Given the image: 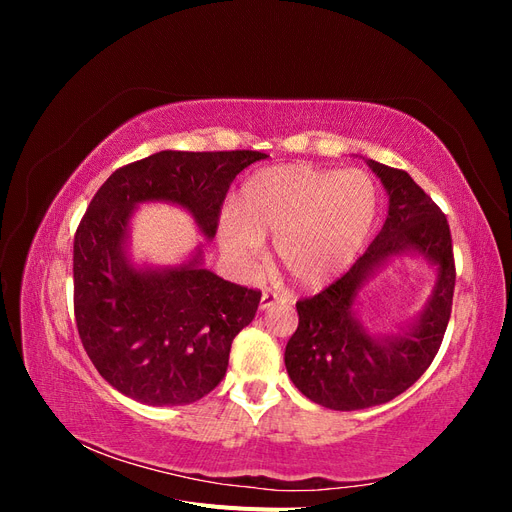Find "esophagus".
<instances>
[{
	"instance_id": "34e87169",
	"label": "esophagus",
	"mask_w": 512,
	"mask_h": 512,
	"mask_svg": "<svg viewBox=\"0 0 512 512\" xmlns=\"http://www.w3.org/2000/svg\"><path fill=\"white\" fill-rule=\"evenodd\" d=\"M277 303H282L280 294L265 292V294H262V297H260V312H267L269 307H273V305H277Z\"/></svg>"
}]
</instances>
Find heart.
<instances>
[{"label": "heart", "mask_w": 512, "mask_h": 512, "mask_svg": "<svg viewBox=\"0 0 512 512\" xmlns=\"http://www.w3.org/2000/svg\"><path fill=\"white\" fill-rule=\"evenodd\" d=\"M235 213L218 226L222 250L243 265L275 237V256L290 280L318 290L337 280L361 254L378 213L376 185L363 170L277 164L243 183Z\"/></svg>", "instance_id": "heart-1"}]
</instances>
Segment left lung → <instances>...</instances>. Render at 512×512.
I'll return each instance as SVG.
<instances>
[{"label": "left lung", "mask_w": 512, "mask_h": 512, "mask_svg": "<svg viewBox=\"0 0 512 512\" xmlns=\"http://www.w3.org/2000/svg\"><path fill=\"white\" fill-rule=\"evenodd\" d=\"M365 162L389 196L382 230L344 277L297 303L299 327L284 352L292 384L314 404L342 412L386 404L425 374L442 344L455 290L444 213L406 170ZM412 257L437 275L424 309L397 330H367L360 290L391 261Z\"/></svg>", "instance_id": "1"}]
</instances>
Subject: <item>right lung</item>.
<instances>
[{
    "label": "right lung",
    "mask_w": 512,
    "mask_h": 512,
    "mask_svg": "<svg viewBox=\"0 0 512 512\" xmlns=\"http://www.w3.org/2000/svg\"><path fill=\"white\" fill-rule=\"evenodd\" d=\"M260 151H160L123 166L91 200L74 237V316L100 376L147 406H185L226 374L232 339L256 316L260 292L205 269L198 243L175 265L132 258L141 205H175L215 237L224 196Z\"/></svg>",
    "instance_id": "obj_1"
}]
</instances>
